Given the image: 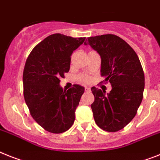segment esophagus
<instances>
[{"label":"esophagus","instance_id":"34e87169","mask_svg":"<svg viewBox=\"0 0 160 160\" xmlns=\"http://www.w3.org/2000/svg\"><path fill=\"white\" fill-rule=\"evenodd\" d=\"M85 91H86V92H90L91 91V89H90V88H88V87H85Z\"/></svg>","mask_w":160,"mask_h":160}]
</instances>
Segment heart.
I'll list each match as a JSON object with an SVG mask.
<instances>
[{
    "label": "heart",
    "instance_id": "1",
    "mask_svg": "<svg viewBox=\"0 0 160 160\" xmlns=\"http://www.w3.org/2000/svg\"><path fill=\"white\" fill-rule=\"evenodd\" d=\"M78 80L82 83H88L90 81V77L88 75H81L78 77Z\"/></svg>",
    "mask_w": 160,
    "mask_h": 160
}]
</instances>
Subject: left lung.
<instances>
[{"label": "left lung", "instance_id": "obj_1", "mask_svg": "<svg viewBox=\"0 0 160 160\" xmlns=\"http://www.w3.org/2000/svg\"><path fill=\"white\" fill-rule=\"evenodd\" d=\"M84 45L100 55L101 75L105 79L102 82H110L112 87L107 94L91 88L94 120L102 129L117 132L133 119L142 103L145 88L142 64L132 47L115 35L88 37Z\"/></svg>", "mask_w": 160, "mask_h": 160}]
</instances>
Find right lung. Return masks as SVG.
<instances>
[{"label": "right lung", "mask_w": 160, "mask_h": 160, "mask_svg": "<svg viewBox=\"0 0 160 160\" xmlns=\"http://www.w3.org/2000/svg\"><path fill=\"white\" fill-rule=\"evenodd\" d=\"M85 41L56 33L32 49L23 70V95L32 118L53 133H62L73 124L75 111L84 88L74 84L68 91L60 86V78L68 72L71 56Z\"/></svg>", "instance_id": "1"}]
</instances>
